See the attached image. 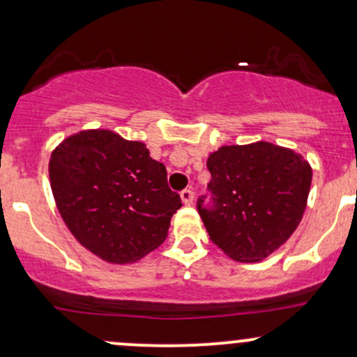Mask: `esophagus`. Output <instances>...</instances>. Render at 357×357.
Listing matches in <instances>:
<instances>
[{"label": "esophagus", "mask_w": 357, "mask_h": 357, "mask_svg": "<svg viewBox=\"0 0 357 357\" xmlns=\"http://www.w3.org/2000/svg\"><path fill=\"white\" fill-rule=\"evenodd\" d=\"M180 197H182V202L185 204V206H190V204L194 202V190L183 189L180 192Z\"/></svg>", "instance_id": "obj_1"}]
</instances>
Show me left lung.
I'll list each match as a JSON object with an SVG mask.
<instances>
[{
	"label": "left lung",
	"mask_w": 357,
	"mask_h": 357,
	"mask_svg": "<svg viewBox=\"0 0 357 357\" xmlns=\"http://www.w3.org/2000/svg\"><path fill=\"white\" fill-rule=\"evenodd\" d=\"M211 202L197 211L211 241L229 258L261 261L302 221L312 168L302 155L273 143L221 146L207 158Z\"/></svg>",
	"instance_id": "8db88e82"
}]
</instances>
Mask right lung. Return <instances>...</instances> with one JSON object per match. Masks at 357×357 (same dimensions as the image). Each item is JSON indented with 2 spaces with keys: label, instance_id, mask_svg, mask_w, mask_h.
<instances>
[{
  "label": "right lung",
  "instance_id": "right-lung-1",
  "mask_svg": "<svg viewBox=\"0 0 357 357\" xmlns=\"http://www.w3.org/2000/svg\"><path fill=\"white\" fill-rule=\"evenodd\" d=\"M55 204L74 238L107 263L126 265L165 241L182 207L167 168L142 142L109 130L81 131L55 148L49 163Z\"/></svg>",
  "mask_w": 357,
  "mask_h": 357
}]
</instances>
